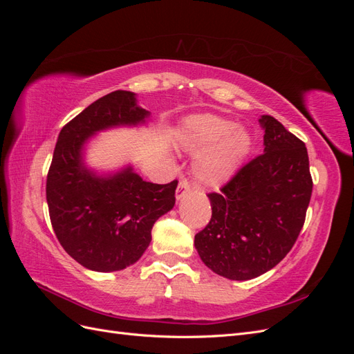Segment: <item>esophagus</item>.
<instances>
[{
  "instance_id": "esophagus-1",
  "label": "esophagus",
  "mask_w": 354,
  "mask_h": 354,
  "mask_svg": "<svg viewBox=\"0 0 354 354\" xmlns=\"http://www.w3.org/2000/svg\"><path fill=\"white\" fill-rule=\"evenodd\" d=\"M189 190H190L189 181H187V180H181L180 183H178V186H177V190H176V199L180 201L181 198H183V196L187 194Z\"/></svg>"
}]
</instances>
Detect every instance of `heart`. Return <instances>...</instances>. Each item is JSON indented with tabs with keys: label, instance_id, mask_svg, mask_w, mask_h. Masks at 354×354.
<instances>
[{
	"label": "heart",
	"instance_id": "1",
	"mask_svg": "<svg viewBox=\"0 0 354 354\" xmlns=\"http://www.w3.org/2000/svg\"><path fill=\"white\" fill-rule=\"evenodd\" d=\"M177 142L196 155L194 176L202 186L220 187L238 173L252 147V136L226 118L201 113L186 116L178 125Z\"/></svg>",
	"mask_w": 354,
	"mask_h": 354
}]
</instances>
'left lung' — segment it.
<instances>
[{
  "instance_id": "left-lung-1",
  "label": "left lung",
  "mask_w": 354,
  "mask_h": 354,
  "mask_svg": "<svg viewBox=\"0 0 354 354\" xmlns=\"http://www.w3.org/2000/svg\"><path fill=\"white\" fill-rule=\"evenodd\" d=\"M259 122L263 155L208 195L211 221L195 236L203 264L230 281L254 279L291 251L313 189L306 145L270 115Z\"/></svg>"
}]
</instances>
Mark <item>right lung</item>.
Here are the masks:
<instances>
[{"instance_id":"obj_1","label":"right lung","mask_w":354,"mask_h":354,"mask_svg":"<svg viewBox=\"0 0 354 354\" xmlns=\"http://www.w3.org/2000/svg\"><path fill=\"white\" fill-rule=\"evenodd\" d=\"M149 122L151 112L137 94L118 90L85 108L57 137L46 187L50 220L63 250L85 269L109 273L140 260L155 221L174 207L177 180L155 185L130 162L97 169L87 160L93 137Z\"/></svg>"}]
</instances>
